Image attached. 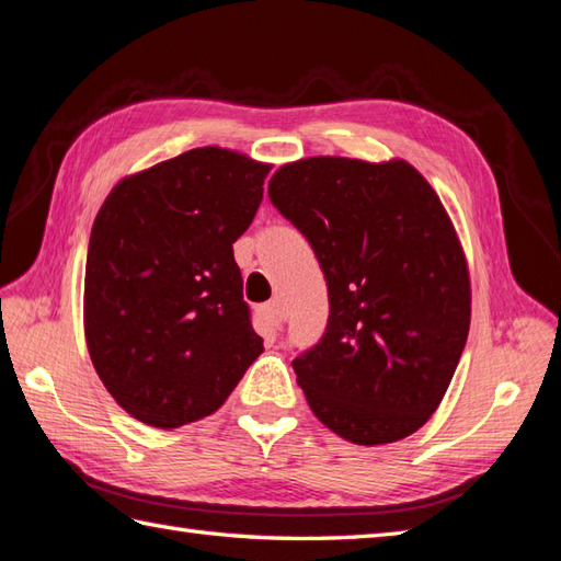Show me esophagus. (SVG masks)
Wrapping results in <instances>:
<instances>
[{
    "instance_id": "esophagus-1",
    "label": "esophagus",
    "mask_w": 561,
    "mask_h": 561,
    "mask_svg": "<svg viewBox=\"0 0 561 561\" xmlns=\"http://www.w3.org/2000/svg\"><path fill=\"white\" fill-rule=\"evenodd\" d=\"M262 318H265V323L272 328V330H282L284 328V320H287V316H284V308L279 301H270L262 306Z\"/></svg>"
}]
</instances>
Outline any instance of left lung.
I'll return each mask as SVG.
<instances>
[{"instance_id": "left-lung-1", "label": "left lung", "mask_w": 561, "mask_h": 561, "mask_svg": "<svg viewBox=\"0 0 561 561\" xmlns=\"http://www.w3.org/2000/svg\"><path fill=\"white\" fill-rule=\"evenodd\" d=\"M272 205L330 296L325 335L291 362L313 414L359 446L414 434L444 400L470 330V272L448 211L402 159L284 163Z\"/></svg>"}]
</instances>
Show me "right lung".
<instances>
[{
  "label": "right lung",
  "instance_id": "1",
  "mask_svg": "<svg viewBox=\"0 0 561 561\" xmlns=\"http://www.w3.org/2000/svg\"><path fill=\"white\" fill-rule=\"evenodd\" d=\"M270 163L190 149L117 183L89 238L83 335L121 408L157 428L217 412L262 354L233 243Z\"/></svg>",
  "mask_w": 561,
  "mask_h": 561
}]
</instances>
